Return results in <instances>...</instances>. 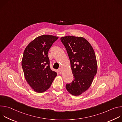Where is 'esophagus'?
<instances>
[{"label":"esophagus","mask_w":122,"mask_h":122,"mask_svg":"<svg viewBox=\"0 0 122 122\" xmlns=\"http://www.w3.org/2000/svg\"><path fill=\"white\" fill-rule=\"evenodd\" d=\"M58 72H59V74H60L62 73V69L61 68H59L58 69Z\"/></svg>","instance_id":"1"}]
</instances>
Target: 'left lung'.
Listing matches in <instances>:
<instances>
[{
    "mask_svg": "<svg viewBox=\"0 0 122 122\" xmlns=\"http://www.w3.org/2000/svg\"><path fill=\"white\" fill-rule=\"evenodd\" d=\"M60 40L66 49L74 78L72 82L66 84V88L71 95L79 96L90 87L97 72L94 50L83 37L67 36Z\"/></svg>",
    "mask_w": 122,
    "mask_h": 122,
    "instance_id": "1",
    "label": "left lung"
}]
</instances>
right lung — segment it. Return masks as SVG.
I'll use <instances>...</instances> for the list:
<instances>
[{
    "mask_svg": "<svg viewBox=\"0 0 122 122\" xmlns=\"http://www.w3.org/2000/svg\"><path fill=\"white\" fill-rule=\"evenodd\" d=\"M58 37L52 35L40 36L26 47L22 66L25 77L31 87L37 93H42L51 86L57 73L50 67L48 51Z\"/></svg>",
    "mask_w": 122,
    "mask_h": 122,
    "instance_id": "1",
    "label": "right lung"
}]
</instances>
